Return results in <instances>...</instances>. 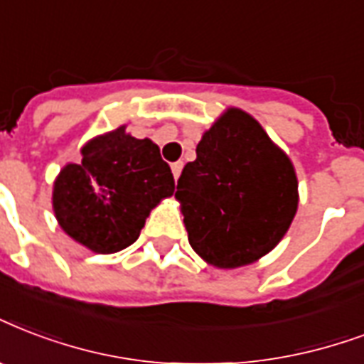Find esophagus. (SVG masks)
<instances>
[{"mask_svg": "<svg viewBox=\"0 0 364 364\" xmlns=\"http://www.w3.org/2000/svg\"><path fill=\"white\" fill-rule=\"evenodd\" d=\"M181 170H183V162L171 164V173H173V177H176V181L179 179V176H181Z\"/></svg>", "mask_w": 364, "mask_h": 364, "instance_id": "34e87169", "label": "esophagus"}]
</instances>
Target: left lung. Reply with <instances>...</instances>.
<instances>
[{
  "label": "left lung",
  "instance_id": "1",
  "mask_svg": "<svg viewBox=\"0 0 364 364\" xmlns=\"http://www.w3.org/2000/svg\"><path fill=\"white\" fill-rule=\"evenodd\" d=\"M188 242L215 267L256 262L281 242L298 210L292 162L254 118L229 108L177 181Z\"/></svg>",
  "mask_w": 364,
  "mask_h": 364
}]
</instances>
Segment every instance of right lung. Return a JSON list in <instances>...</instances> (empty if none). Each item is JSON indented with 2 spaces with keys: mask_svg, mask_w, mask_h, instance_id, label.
Returning a JSON list of instances; mask_svg holds the SVG:
<instances>
[{
  "mask_svg": "<svg viewBox=\"0 0 364 364\" xmlns=\"http://www.w3.org/2000/svg\"><path fill=\"white\" fill-rule=\"evenodd\" d=\"M176 181L151 139H135L122 126L82 149V164L60 170L53 208L68 237L97 254L132 246L158 202Z\"/></svg>",
  "mask_w": 364,
  "mask_h": 364,
  "instance_id": "add662e5",
  "label": "right lung"
}]
</instances>
